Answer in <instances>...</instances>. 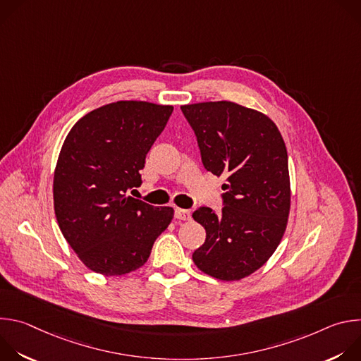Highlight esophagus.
I'll return each mask as SVG.
<instances>
[{"instance_id":"obj_1","label":"esophagus","mask_w":361,"mask_h":361,"mask_svg":"<svg viewBox=\"0 0 361 361\" xmlns=\"http://www.w3.org/2000/svg\"><path fill=\"white\" fill-rule=\"evenodd\" d=\"M174 217L177 220H190L191 219V212L190 210H183V209H174Z\"/></svg>"}]
</instances>
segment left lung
I'll return each mask as SVG.
<instances>
[{
    "mask_svg": "<svg viewBox=\"0 0 361 361\" xmlns=\"http://www.w3.org/2000/svg\"><path fill=\"white\" fill-rule=\"evenodd\" d=\"M194 130L204 169L227 176L221 213L200 207L205 228L194 264L224 281L259 270L276 251L290 212L288 157L277 126L263 113L231 101L181 106Z\"/></svg>",
    "mask_w": 361,
    "mask_h": 361,
    "instance_id": "1",
    "label": "left lung"
}]
</instances>
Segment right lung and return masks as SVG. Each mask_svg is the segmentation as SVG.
Masks as SVG:
<instances>
[{"label": "right lung", "instance_id": "1", "mask_svg": "<svg viewBox=\"0 0 361 361\" xmlns=\"http://www.w3.org/2000/svg\"><path fill=\"white\" fill-rule=\"evenodd\" d=\"M171 106L117 101L70 130L54 173L60 230L92 271L123 276L140 269L173 219L171 207L130 197L140 187L145 156L164 130Z\"/></svg>", "mask_w": 361, "mask_h": 361}]
</instances>
